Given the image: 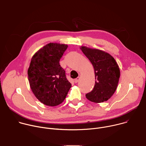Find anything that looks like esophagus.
I'll return each mask as SVG.
<instances>
[{"label": "esophagus", "mask_w": 146, "mask_h": 146, "mask_svg": "<svg viewBox=\"0 0 146 146\" xmlns=\"http://www.w3.org/2000/svg\"><path fill=\"white\" fill-rule=\"evenodd\" d=\"M79 80H80V77H77V78L74 80V82H75V83L78 82V81H79Z\"/></svg>", "instance_id": "1"}]
</instances>
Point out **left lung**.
<instances>
[{
	"mask_svg": "<svg viewBox=\"0 0 146 146\" xmlns=\"http://www.w3.org/2000/svg\"><path fill=\"white\" fill-rule=\"evenodd\" d=\"M80 49L92 64L95 80L93 90L86 95L95 103L107 101L115 92L120 70L114 58L109 54L98 49L81 46Z\"/></svg>",
	"mask_w": 146,
	"mask_h": 146,
	"instance_id": "1",
	"label": "left lung"
}]
</instances>
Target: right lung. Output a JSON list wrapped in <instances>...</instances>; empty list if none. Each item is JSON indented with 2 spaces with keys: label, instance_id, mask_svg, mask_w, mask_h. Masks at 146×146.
Wrapping results in <instances>:
<instances>
[{
  "label": "right lung",
  "instance_id": "1",
  "mask_svg": "<svg viewBox=\"0 0 146 146\" xmlns=\"http://www.w3.org/2000/svg\"><path fill=\"white\" fill-rule=\"evenodd\" d=\"M68 45L50 43L32 56L28 70L31 88L44 105L55 106L62 103L72 87L59 60Z\"/></svg>",
  "mask_w": 146,
  "mask_h": 146
}]
</instances>
